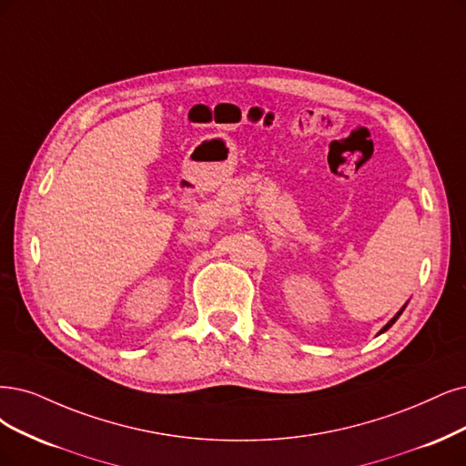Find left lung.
Instances as JSON below:
<instances>
[{"label":"left lung","instance_id":"left-lung-1","mask_svg":"<svg viewBox=\"0 0 466 466\" xmlns=\"http://www.w3.org/2000/svg\"><path fill=\"white\" fill-rule=\"evenodd\" d=\"M405 307H407V303H405V305H403V307H401V311H398V315H395V317H393V319H391V320H390V322H388V324H386V326H384V329H382V330H380V332H378V334H382V332H386V330H388V329H390V326H391V324H393V322H395V320H398V319H400V315H401V313H403V309H405Z\"/></svg>","mask_w":466,"mask_h":466}]
</instances>
